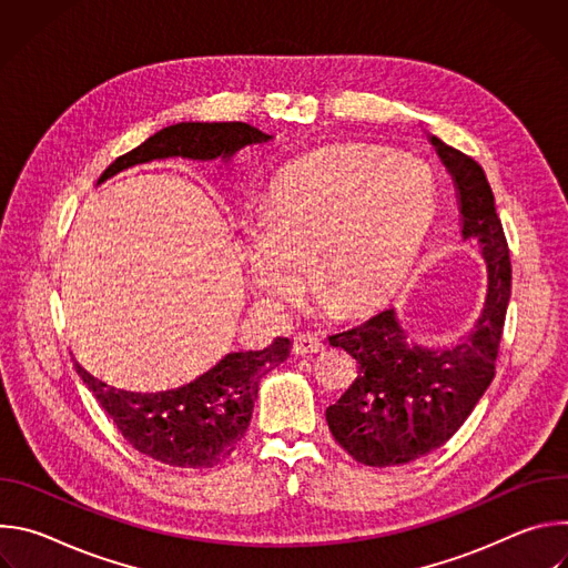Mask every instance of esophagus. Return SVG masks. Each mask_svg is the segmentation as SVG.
<instances>
[{
	"label": "esophagus",
	"mask_w": 568,
	"mask_h": 568,
	"mask_svg": "<svg viewBox=\"0 0 568 568\" xmlns=\"http://www.w3.org/2000/svg\"><path fill=\"white\" fill-rule=\"evenodd\" d=\"M323 348H326V344H323L318 337H314V335H298V337L294 339L292 353H294L296 357H305V355L323 353Z\"/></svg>",
	"instance_id": "esophagus-1"
}]
</instances>
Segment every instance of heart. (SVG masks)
<instances>
[{
    "label": "heart",
    "mask_w": 568,
    "mask_h": 568,
    "mask_svg": "<svg viewBox=\"0 0 568 568\" xmlns=\"http://www.w3.org/2000/svg\"><path fill=\"white\" fill-rule=\"evenodd\" d=\"M436 206L432 169L414 154L331 145L274 180L263 220L240 233L256 298L292 310L314 265L316 292L348 314L382 303L414 267Z\"/></svg>",
    "instance_id": "1"
}]
</instances>
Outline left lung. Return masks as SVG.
Returning a JSON list of instances; mask_svg holds the SVG:
<instances>
[{
  "instance_id": "1",
  "label": "left lung",
  "mask_w": 568,
  "mask_h": 568,
  "mask_svg": "<svg viewBox=\"0 0 568 568\" xmlns=\"http://www.w3.org/2000/svg\"><path fill=\"white\" fill-rule=\"evenodd\" d=\"M429 141L454 178L460 237L483 256L488 287L471 331L452 346L412 339L395 307L331 337V346L351 353L359 371L326 409V420L335 440L371 467L412 463L458 432L495 377L510 301V252L485 171L438 136Z\"/></svg>"
}]
</instances>
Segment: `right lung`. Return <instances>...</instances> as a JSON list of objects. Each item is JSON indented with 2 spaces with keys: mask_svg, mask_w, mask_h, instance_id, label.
Masks as SVG:
<instances>
[{
  "mask_svg": "<svg viewBox=\"0 0 568 568\" xmlns=\"http://www.w3.org/2000/svg\"><path fill=\"white\" fill-rule=\"evenodd\" d=\"M272 139V134L240 121H184L159 130L119 156L99 184L134 166L171 156L229 166L240 150L265 145ZM290 348L287 337H276L263 351L229 353L197 379L156 393L123 390L99 379L83 364L75 362V366L80 379L134 449L164 465L200 469L222 463L245 436L261 379L290 357Z\"/></svg>",
  "mask_w": 568,
  "mask_h": 568,
  "instance_id": "add662e5",
  "label": "right lung"
}]
</instances>
